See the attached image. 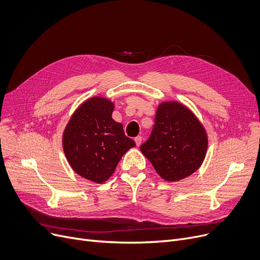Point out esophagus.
Instances as JSON below:
<instances>
[{
	"instance_id": "1",
	"label": "esophagus",
	"mask_w": 260,
	"mask_h": 260,
	"mask_svg": "<svg viewBox=\"0 0 260 260\" xmlns=\"http://www.w3.org/2000/svg\"><path fill=\"white\" fill-rule=\"evenodd\" d=\"M134 142H135V144H137V146L139 147L141 145V143H142V137H137V138L134 139Z\"/></svg>"
}]
</instances>
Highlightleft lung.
I'll return each mask as SVG.
<instances>
[{
    "instance_id": "1",
    "label": "left lung",
    "mask_w": 260,
    "mask_h": 260,
    "mask_svg": "<svg viewBox=\"0 0 260 260\" xmlns=\"http://www.w3.org/2000/svg\"><path fill=\"white\" fill-rule=\"evenodd\" d=\"M207 134L191 111L178 102L159 104L150 138L141 146L158 176L175 182L187 178L202 165Z\"/></svg>"
}]
</instances>
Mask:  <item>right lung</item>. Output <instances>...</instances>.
<instances>
[{
	"label": "right lung",
	"mask_w": 260,
	"mask_h": 260,
	"mask_svg": "<svg viewBox=\"0 0 260 260\" xmlns=\"http://www.w3.org/2000/svg\"><path fill=\"white\" fill-rule=\"evenodd\" d=\"M114 104L94 96L81 104L70 118L62 135L63 151L72 169L80 177L106 182L135 143L112 118Z\"/></svg>",
	"instance_id": "obj_1"
}]
</instances>
